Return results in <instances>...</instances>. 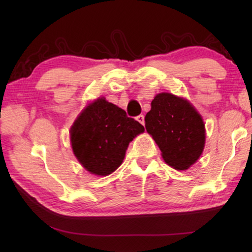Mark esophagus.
<instances>
[{
  "mask_svg": "<svg viewBox=\"0 0 252 252\" xmlns=\"http://www.w3.org/2000/svg\"><path fill=\"white\" fill-rule=\"evenodd\" d=\"M136 120H138L140 123H141L142 126H144V116H142V114H140V116L136 117Z\"/></svg>",
  "mask_w": 252,
  "mask_h": 252,
  "instance_id": "esophagus-1",
  "label": "esophagus"
}]
</instances>
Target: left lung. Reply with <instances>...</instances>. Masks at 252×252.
Instances as JSON below:
<instances>
[{
	"mask_svg": "<svg viewBox=\"0 0 252 252\" xmlns=\"http://www.w3.org/2000/svg\"><path fill=\"white\" fill-rule=\"evenodd\" d=\"M144 121L148 133L170 167L187 170L202 155L206 143L204 123L188 100L171 93H159L152 100Z\"/></svg>",
	"mask_w": 252,
	"mask_h": 252,
	"instance_id": "1",
	"label": "left lung"
}]
</instances>
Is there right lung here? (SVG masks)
<instances>
[{
	"mask_svg": "<svg viewBox=\"0 0 252 252\" xmlns=\"http://www.w3.org/2000/svg\"><path fill=\"white\" fill-rule=\"evenodd\" d=\"M144 127L125 110L99 97L76 118L70 130L74 156L85 170L109 176L120 167L129 143Z\"/></svg>",
	"mask_w": 252,
	"mask_h": 252,
	"instance_id": "add662e5",
	"label": "right lung"
}]
</instances>
